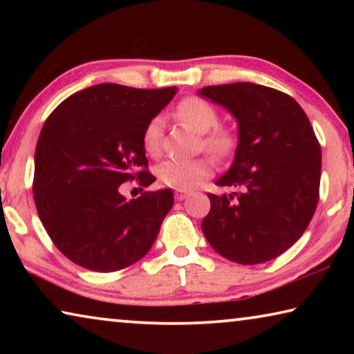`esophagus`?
<instances>
[{"label": "esophagus", "instance_id": "esophagus-1", "mask_svg": "<svg viewBox=\"0 0 354 354\" xmlns=\"http://www.w3.org/2000/svg\"><path fill=\"white\" fill-rule=\"evenodd\" d=\"M190 196V192H184V190H176L175 192V198L178 201H184L185 198H189Z\"/></svg>", "mask_w": 354, "mask_h": 354}]
</instances>
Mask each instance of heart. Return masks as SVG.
I'll return each instance as SVG.
<instances>
[{"instance_id":"b5f03b06","label":"heart","mask_w":354,"mask_h":354,"mask_svg":"<svg viewBox=\"0 0 354 354\" xmlns=\"http://www.w3.org/2000/svg\"><path fill=\"white\" fill-rule=\"evenodd\" d=\"M176 117L184 124L201 134V145L209 153L223 158L234 145V137L225 128H215L218 123V112L215 107L200 97H187L181 100L175 109ZM164 124L159 117L153 118L143 129V149L149 156H159L162 147ZM212 173V162L209 159L167 160L158 169L159 181L176 190H190L205 181Z\"/></svg>"}]
</instances>
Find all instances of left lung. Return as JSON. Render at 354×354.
I'll return each mask as SVG.
<instances>
[{
    "label": "left lung",
    "mask_w": 354,
    "mask_h": 354,
    "mask_svg": "<svg viewBox=\"0 0 354 354\" xmlns=\"http://www.w3.org/2000/svg\"><path fill=\"white\" fill-rule=\"evenodd\" d=\"M237 122L234 160L215 184L230 195L209 194L201 230L211 247L232 262L272 261L306 231L319 201L322 149L295 100L253 82L198 91Z\"/></svg>",
    "instance_id": "1"
}]
</instances>
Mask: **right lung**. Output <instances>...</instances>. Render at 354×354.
<instances>
[{
    "instance_id": "obj_1",
    "label": "right lung",
    "mask_w": 354,
    "mask_h": 354,
    "mask_svg": "<svg viewBox=\"0 0 354 354\" xmlns=\"http://www.w3.org/2000/svg\"><path fill=\"white\" fill-rule=\"evenodd\" d=\"M176 91L98 84L64 100L46 118L35 147L34 201L48 236L71 262L117 272L153 247L173 192L128 201L120 184L136 176L143 187L156 181L147 171L143 129Z\"/></svg>"
}]
</instances>
